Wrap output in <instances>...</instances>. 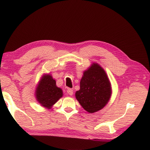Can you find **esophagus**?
<instances>
[{
	"label": "esophagus",
	"instance_id": "1",
	"mask_svg": "<svg viewBox=\"0 0 150 150\" xmlns=\"http://www.w3.org/2000/svg\"><path fill=\"white\" fill-rule=\"evenodd\" d=\"M67 92L68 94H69L70 96H71V95H73V91L71 88H68L67 90Z\"/></svg>",
	"mask_w": 150,
	"mask_h": 150
}]
</instances>
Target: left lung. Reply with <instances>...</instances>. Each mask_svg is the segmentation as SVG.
Returning <instances> with one entry per match:
<instances>
[{
    "label": "left lung",
    "instance_id": "left-lung-1",
    "mask_svg": "<svg viewBox=\"0 0 150 150\" xmlns=\"http://www.w3.org/2000/svg\"><path fill=\"white\" fill-rule=\"evenodd\" d=\"M111 90L105 72L99 65L93 64L85 71L80 82V90L76 92V98L89 113L99 111L110 98Z\"/></svg>",
    "mask_w": 150,
    "mask_h": 150
}]
</instances>
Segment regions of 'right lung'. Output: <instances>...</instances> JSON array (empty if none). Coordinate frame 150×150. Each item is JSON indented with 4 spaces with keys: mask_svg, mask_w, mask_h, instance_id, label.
Masks as SVG:
<instances>
[{
    "mask_svg": "<svg viewBox=\"0 0 150 150\" xmlns=\"http://www.w3.org/2000/svg\"><path fill=\"white\" fill-rule=\"evenodd\" d=\"M62 95V89L56 86L55 80L50 75L43 77L36 91L37 101L42 106L48 108L58 101Z\"/></svg>",
    "mask_w": 150,
    "mask_h": 150,
    "instance_id": "add662e5",
    "label": "right lung"
}]
</instances>
